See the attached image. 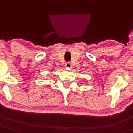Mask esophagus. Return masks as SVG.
<instances>
[{
    "label": "esophagus",
    "mask_w": 133,
    "mask_h": 133,
    "mask_svg": "<svg viewBox=\"0 0 133 133\" xmlns=\"http://www.w3.org/2000/svg\"><path fill=\"white\" fill-rule=\"evenodd\" d=\"M65 68H72V64L70 63V62H68V63H65Z\"/></svg>",
    "instance_id": "obj_1"
}]
</instances>
